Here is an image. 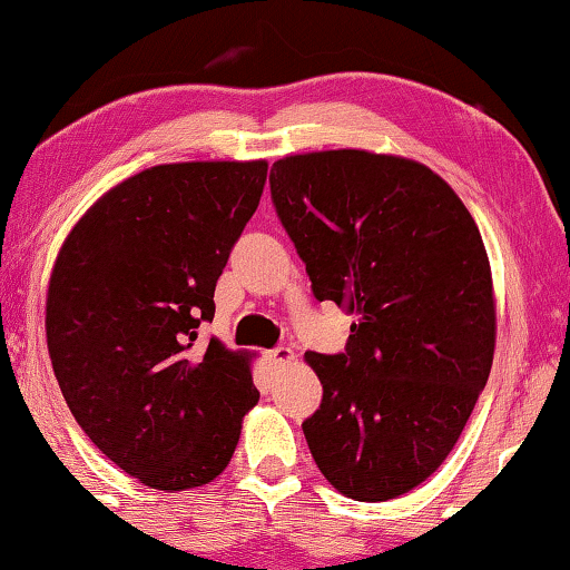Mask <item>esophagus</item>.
Masks as SVG:
<instances>
[{"label": "esophagus", "instance_id": "1", "mask_svg": "<svg viewBox=\"0 0 570 570\" xmlns=\"http://www.w3.org/2000/svg\"><path fill=\"white\" fill-rule=\"evenodd\" d=\"M266 361L278 363V366H286V363L294 361V351H292V347H286V345H278V347H274V351L266 353Z\"/></svg>", "mask_w": 570, "mask_h": 570}]
</instances>
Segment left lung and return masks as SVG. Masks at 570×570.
I'll return each mask as SVG.
<instances>
[{"mask_svg":"<svg viewBox=\"0 0 570 570\" xmlns=\"http://www.w3.org/2000/svg\"><path fill=\"white\" fill-rule=\"evenodd\" d=\"M271 199L320 302L355 314L343 353H307L322 404L302 430L340 494L386 502L440 469L494 361L489 256L428 166L368 150L286 156Z\"/></svg>","mask_w":570,"mask_h":570,"instance_id":"1","label":"left lung"}]
</instances>
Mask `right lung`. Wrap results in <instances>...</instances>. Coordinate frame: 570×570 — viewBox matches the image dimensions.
Instances as JSON below:
<instances>
[{"instance_id":"obj_1","label":"right lung","mask_w":570,"mask_h":570,"mask_svg":"<svg viewBox=\"0 0 570 570\" xmlns=\"http://www.w3.org/2000/svg\"><path fill=\"white\" fill-rule=\"evenodd\" d=\"M266 174V160L146 168L109 189L56 258L46 335L58 386L91 443L150 489L217 479L258 404L248 353L197 335Z\"/></svg>"}]
</instances>
